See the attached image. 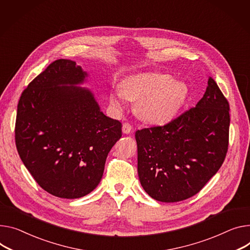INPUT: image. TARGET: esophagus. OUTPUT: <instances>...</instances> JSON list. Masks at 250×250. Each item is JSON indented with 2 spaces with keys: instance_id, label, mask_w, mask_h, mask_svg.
<instances>
[{
  "instance_id": "34e87169",
  "label": "esophagus",
  "mask_w": 250,
  "mask_h": 250,
  "mask_svg": "<svg viewBox=\"0 0 250 250\" xmlns=\"http://www.w3.org/2000/svg\"><path fill=\"white\" fill-rule=\"evenodd\" d=\"M122 131H123V133H125V134H129V133L132 131V126H131V124L128 123V122H125V123L123 124V126H122Z\"/></svg>"
}]
</instances>
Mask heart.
I'll use <instances>...</instances> for the list:
<instances>
[{
	"mask_svg": "<svg viewBox=\"0 0 250 250\" xmlns=\"http://www.w3.org/2000/svg\"><path fill=\"white\" fill-rule=\"evenodd\" d=\"M188 94L187 85L168 74L142 73L128 77L121 89L112 91L111 103L120 108L123 99L137 101L136 112L149 123H165L173 118Z\"/></svg>",
	"mask_w": 250,
	"mask_h": 250,
	"instance_id": "heart-1",
	"label": "heart"
}]
</instances>
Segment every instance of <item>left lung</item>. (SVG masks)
Returning <instances> with one entry per match:
<instances>
[{
	"mask_svg": "<svg viewBox=\"0 0 250 250\" xmlns=\"http://www.w3.org/2000/svg\"><path fill=\"white\" fill-rule=\"evenodd\" d=\"M229 103L212 77L195 107L162 126L137 130L139 180L148 195L177 202L197 194L228 150Z\"/></svg>",
	"mask_w": 250,
	"mask_h": 250,
	"instance_id": "obj_1",
	"label": "left lung"
}]
</instances>
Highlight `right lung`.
Listing matches in <instances>:
<instances>
[{
	"label": "right lung",
	"instance_id": "right-lung-1",
	"mask_svg": "<svg viewBox=\"0 0 250 250\" xmlns=\"http://www.w3.org/2000/svg\"><path fill=\"white\" fill-rule=\"evenodd\" d=\"M86 76L76 62L56 60L18 104L19 155L36 182L61 198H80L97 187L108 153L122 136L121 122L104 115L89 90L74 87Z\"/></svg>",
	"mask_w": 250,
	"mask_h": 250
}]
</instances>
